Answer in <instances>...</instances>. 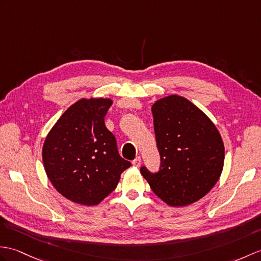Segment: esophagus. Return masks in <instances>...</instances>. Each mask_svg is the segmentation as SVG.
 Returning a JSON list of instances; mask_svg holds the SVG:
<instances>
[{
    "mask_svg": "<svg viewBox=\"0 0 261 261\" xmlns=\"http://www.w3.org/2000/svg\"><path fill=\"white\" fill-rule=\"evenodd\" d=\"M132 165L135 167H140L141 166V158H140V156H137V158L132 161Z\"/></svg>",
    "mask_w": 261,
    "mask_h": 261,
    "instance_id": "esophagus-1",
    "label": "esophagus"
}]
</instances>
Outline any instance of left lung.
Wrapping results in <instances>:
<instances>
[{"instance_id":"obj_1","label":"left lung","mask_w":261,"mask_h":261,"mask_svg":"<svg viewBox=\"0 0 261 261\" xmlns=\"http://www.w3.org/2000/svg\"><path fill=\"white\" fill-rule=\"evenodd\" d=\"M161 166L158 173H141L162 201L171 207L197 202L219 180L225 145L219 130L202 110L177 94L151 107Z\"/></svg>"}]
</instances>
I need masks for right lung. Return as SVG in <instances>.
Listing matches in <instances>:
<instances>
[{"instance_id":"add662e5","label":"right lung","mask_w":261,"mask_h":261,"mask_svg":"<svg viewBox=\"0 0 261 261\" xmlns=\"http://www.w3.org/2000/svg\"><path fill=\"white\" fill-rule=\"evenodd\" d=\"M109 98H82L69 107L52 126L42 148L48 180L70 201L96 205L116 189L131 163L118 152L116 138L105 117Z\"/></svg>"}]
</instances>
